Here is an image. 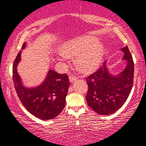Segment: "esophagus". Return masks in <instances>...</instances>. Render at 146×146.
Returning a JSON list of instances; mask_svg holds the SVG:
<instances>
[{"instance_id":"34e87169","label":"esophagus","mask_w":146,"mask_h":146,"mask_svg":"<svg viewBox=\"0 0 146 146\" xmlns=\"http://www.w3.org/2000/svg\"><path fill=\"white\" fill-rule=\"evenodd\" d=\"M69 82H70V83H73L74 81H75L76 80H77V77H76L75 76L70 75L69 77Z\"/></svg>"}]
</instances>
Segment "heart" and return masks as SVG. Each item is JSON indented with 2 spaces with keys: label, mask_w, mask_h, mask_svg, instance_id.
I'll list each match as a JSON object with an SVG mask.
<instances>
[{
  "label": "heart",
  "mask_w": 146,
  "mask_h": 146,
  "mask_svg": "<svg viewBox=\"0 0 146 146\" xmlns=\"http://www.w3.org/2000/svg\"><path fill=\"white\" fill-rule=\"evenodd\" d=\"M61 52L57 59L66 61L69 55L76 56V63L79 70L91 73L97 69L101 64L104 54L103 45L92 37H81L71 39L61 46Z\"/></svg>",
  "instance_id": "heart-1"
}]
</instances>
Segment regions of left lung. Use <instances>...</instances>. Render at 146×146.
<instances>
[{"instance_id": "obj_1", "label": "left lung", "mask_w": 146, "mask_h": 146, "mask_svg": "<svg viewBox=\"0 0 146 146\" xmlns=\"http://www.w3.org/2000/svg\"><path fill=\"white\" fill-rule=\"evenodd\" d=\"M126 68L118 75L109 72L105 61L98 70L87 78L88 92L86 99L89 106L96 113L108 115L122 107L128 98L134 81V66L128 46L121 49Z\"/></svg>"}]
</instances>
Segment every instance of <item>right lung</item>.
<instances>
[{
  "mask_svg": "<svg viewBox=\"0 0 146 146\" xmlns=\"http://www.w3.org/2000/svg\"><path fill=\"white\" fill-rule=\"evenodd\" d=\"M26 48V43L22 50ZM21 50L13 64V82L18 98L26 109L37 118L48 120L56 117L65 107L69 86L68 76L49 70L43 83L36 87H26L23 85L17 71L21 60Z\"/></svg>",
  "mask_w": 146,
  "mask_h": 146,
  "instance_id": "obj_1",
  "label": "right lung"
}]
</instances>
